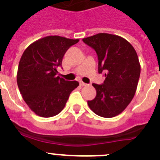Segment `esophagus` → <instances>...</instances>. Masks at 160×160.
Masks as SVG:
<instances>
[{"label": "esophagus", "instance_id": "obj_1", "mask_svg": "<svg viewBox=\"0 0 160 160\" xmlns=\"http://www.w3.org/2000/svg\"><path fill=\"white\" fill-rule=\"evenodd\" d=\"M80 85H82V86H86V85H88V84L85 83V82H82V81H81Z\"/></svg>", "mask_w": 160, "mask_h": 160}]
</instances>
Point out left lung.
I'll list each match as a JSON object with an SVG mask.
<instances>
[{
    "label": "left lung",
    "mask_w": 160,
    "mask_h": 160,
    "mask_svg": "<svg viewBox=\"0 0 160 160\" xmlns=\"http://www.w3.org/2000/svg\"><path fill=\"white\" fill-rule=\"evenodd\" d=\"M96 50L99 60L98 72L105 73L103 84L93 83L96 96L88 100L96 114L106 118L122 113L135 94L141 66L133 46L121 36L98 33L82 39Z\"/></svg>",
    "instance_id": "8db88e82"
}]
</instances>
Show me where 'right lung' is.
I'll list each match as a JSON object with an SVG mask.
<instances>
[{
  "label": "right lung",
  "mask_w": 160,
  "mask_h": 160,
  "mask_svg": "<svg viewBox=\"0 0 160 160\" xmlns=\"http://www.w3.org/2000/svg\"><path fill=\"white\" fill-rule=\"evenodd\" d=\"M79 39L48 36L30 44L23 53L17 72V84L28 107L36 115L50 118L65 107L71 92L79 85L57 75L63 57Z\"/></svg>",
  "instance_id": "obj_1"
}]
</instances>
